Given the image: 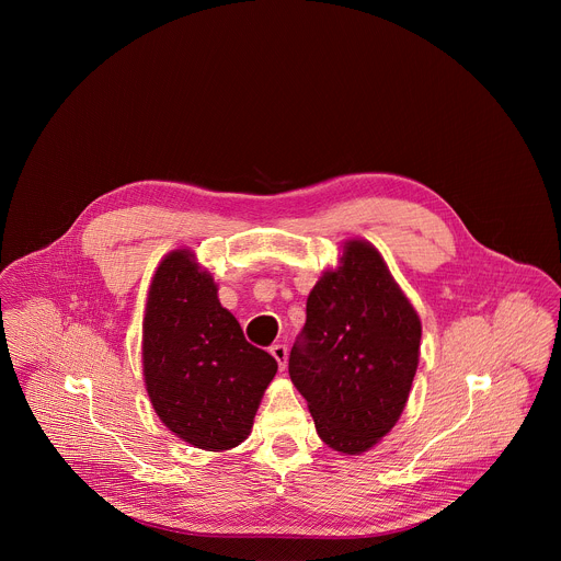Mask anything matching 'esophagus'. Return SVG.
Segmentation results:
<instances>
[{
	"label": "esophagus",
	"mask_w": 561,
	"mask_h": 561,
	"mask_svg": "<svg viewBox=\"0 0 561 561\" xmlns=\"http://www.w3.org/2000/svg\"><path fill=\"white\" fill-rule=\"evenodd\" d=\"M271 355L277 359L279 370H284V368H286V362H288V346H286V344H273V346H271Z\"/></svg>",
	"instance_id": "esophagus-1"
}]
</instances>
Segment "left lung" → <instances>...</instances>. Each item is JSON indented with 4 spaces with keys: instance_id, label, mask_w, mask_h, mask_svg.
Returning <instances> with one entry per match:
<instances>
[{
    "instance_id": "obj_1",
    "label": "left lung",
    "mask_w": 561,
    "mask_h": 561,
    "mask_svg": "<svg viewBox=\"0 0 561 561\" xmlns=\"http://www.w3.org/2000/svg\"><path fill=\"white\" fill-rule=\"evenodd\" d=\"M420 340V314L379 251L348 239L340 266L312 286L288 359L324 444L359 455L390 433L409 402Z\"/></svg>"
}]
</instances>
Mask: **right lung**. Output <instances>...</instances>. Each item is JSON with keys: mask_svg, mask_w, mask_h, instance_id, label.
<instances>
[{"mask_svg": "<svg viewBox=\"0 0 561 561\" xmlns=\"http://www.w3.org/2000/svg\"><path fill=\"white\" fill-rule=\"evenodd\" d=\"M144 381L157 417L180 439L228 450L253 428L277 362L247 342L217 284L188 249L159 262L146 301Z\"/></svg>", "mask_w": 561, "mask_h": 561, "instance_id": "obj_1", "label": "right lung"}]
</instances>
